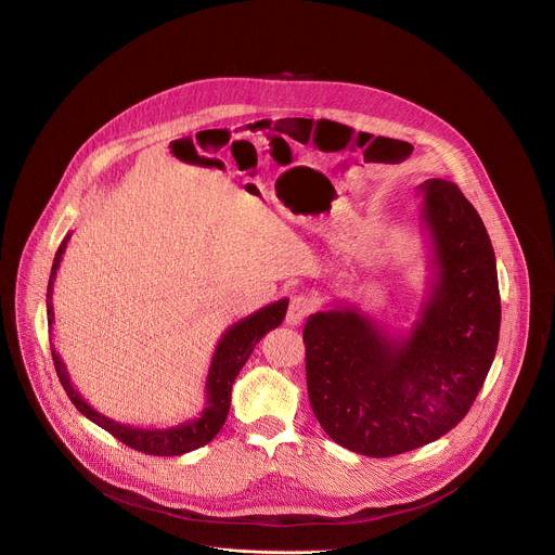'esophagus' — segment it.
<instances>
[{"instance_id": "34e87169", "label": "esophagus", "mask_w": 555, "mask_h": 555, "mask_svg": "<svg viewBox=\"0 0 555 555\" xmlns=\"http://www.w3.org/2000/svg\"><path fill=\"white\" fill-rule=\"evenodd\" d=\"M313 311V300L309 296H294L289 300V307H287V315H285V322L289 326H298L309 313Z\"/></svg>"}]
</instances>
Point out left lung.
Masks as SVG:
<instances>
[{"label": "left lung", "mask_w": 555, "mask_h": 555, "mask_svg": "<svg viewBox=\"0 0 555 555\" xmlns=\"http://www.w3.org/2000/svg\"><path fill=\"white\" fill-rule=\"evenodd\" d=\"M420 192L433 283L415 326L393 337L361 309L339 305L313 313L302 333L320 426L372 459L450 433L476 402L500 341L498 266L482 218L452 181L428 179Z\"/></svg>", "instance_id": "8db88e82"}]
</instances>
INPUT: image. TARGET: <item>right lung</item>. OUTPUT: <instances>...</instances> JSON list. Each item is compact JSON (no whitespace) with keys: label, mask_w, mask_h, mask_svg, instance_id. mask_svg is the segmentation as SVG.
Instances as JSON below:
<instances>
[{"label":"right lung","mask_w":555,"mask_h":555,"mask_svg":"<svg viewBox=\"0 0 555 555\" xmlns=\"http://www.w3.org/2000/svg\"><path fill=\"white\" fill-rule=\"evenodd\" d=\"M68 240H70V233L62 240L60 248L55 250L51 274H49V285H47V324L49 326L53 324V305H51L53 281H55V272L60 268L62 253H64ZM287 305H289L287 298L276 300V302L250 313L248 318L235 322L233 326H229L224 331V335L220 337L216 352L211 357V365H209V374H207V383H205L207 402H205L203 413L196 420H188L172 428H133V426H127V424H120V422H114V420L101 415L77 393V389L70 385V378H68V372H66L62 359L57 357L55 350H51L55 374H57L68 400L75 404V409L83 417H88L92 424L101 426L112 437L122 441L125 446H129L138 452L151 454V456H181L185 452L207 446L220 433V428L224 426L227 415H229L233 380L237 378L240 370L253 354L259 339L266 333H270L272 328L281 326Z\"/></svg>","instance_id":"right-lung-1"}]
</instances>
